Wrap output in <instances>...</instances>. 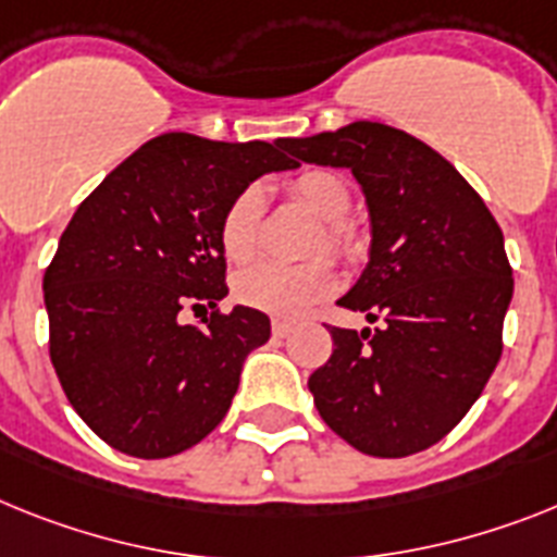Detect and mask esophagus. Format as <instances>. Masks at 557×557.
<instances>
[{"label": "esophagus", "mask_w": 557, "mask_h": 557, "mask_svg": "<svg viewBox=\"0 0 557 557\" xmlns=\"http://www.w3.org/2000/svg\"><path fill=\"white\" fill-rule=\"evenodd\" d=\"M294 331V322H288V320H274L271 322V334L277 336V339H286L288 334H292Z\"/></svg>", "instance_id": "obj_1"}]
</instances>
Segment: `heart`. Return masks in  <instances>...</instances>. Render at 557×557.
I'll return each mask as SVG.
<instances>
[{
	"mask_svg": "<svg viewBox=\"0 0 557 557\" xmlns=\"http://www.w3.org/2000/svg\"><path fill=\"white\" fill-rule=\"evenodd\" d=\"M286 195L297 207L320 218V232L311 243V255L329 251L343 260H354L362 251V237L345 221L350 209V189L336 172L320 166L297 172L286 181ZM260 221H263V191L257 186H246L228 200L218 226V240L228 263L243 265L257 255ZM334 288L336 271L325 257L308 260L302 265H255L237 274L235 280V297L243 306L286 320L306 314L308 308L325 300Z\"/></svg>",
	"mask_w": 557,
	"mask_h": 557,
	"instance_id": "1",
	"label": "heart"
}]
</instances>
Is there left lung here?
<instances>
[{"mask_svg":"<svg viewBox=\"0 0 557 557\" xmlns=\"http://www.w3.org/2000/svg\"><path fill=\"white\" fill-rule=\"evenodd\" d=\"M277 144L297 161L354 172L371 214V260L339 306L376 329L331 325L334 350L308 376L322 422L380 459L428 450L502 359L512 300L502 228L450 161L387 124Z\"/></svg>","mask_w":557,"mask_h":557,"instance_id":"1","label":"left lung"}]
</instances>
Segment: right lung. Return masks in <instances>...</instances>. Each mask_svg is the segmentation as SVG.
I'll list each match as a JSON object with an SVG mask.
<instances>
[{"label": "right lung", "instance_id": "1", "mask_svg": "<svg viewBox=\"0 0 557 557\" xmlns=\"http://www.w3.org/2000/svg\"><path fill=\"white\" fill-rule=\"evenodd\" d=\"M280 144L166 133L135 149L82 200L45 271L50 362L87 428L135 459L207 438L237 394L243 362L269 343L263 311L226 297L223 209L271 170ZM209 318L186 326L180 311Z\"/></svg>", "mask_w": 557, "mask_h": 557}]
</instances>
